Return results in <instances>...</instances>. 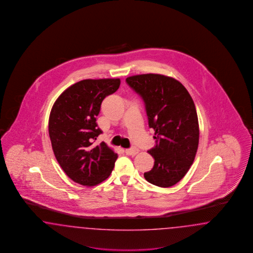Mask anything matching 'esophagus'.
I'll return each instance as SVG.
<instances>
[{
    "label": "esophagus",
    "instance_id": "34e87169",
    "mask_svg": "<svg viewBox=\"0 0 253 253\" xmlns=\"http://www.w3.org/2000/svg\"><path fill=\"white\" fill-rule=\"evenodd\" d=\"M138 150L137 149H135V148H131V149H126L125 150V152H126V154H128V155H136L137 153H138Z\"/></svg>",
    "mask_w": 253,
    "mask_h": 253
}]
</instances>
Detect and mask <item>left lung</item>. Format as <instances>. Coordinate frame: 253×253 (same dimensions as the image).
Masks as SVG:
<instances>
[{"instance_id":"left-lung-1","label":"left lung","mask_w":253,"mask_h":253,"mask_svg":"<svg viewBox=\"0 0 253 253\" xmlns=\"http://www.w3.org/2000/svg\"><path fill=\"white\" fill-rule=\"evenodd\" d=\"M126 83L145 103L149 127L155 131V146L149 151L154 166L144 177L160 187L180 182L194 162L200 138L195 103L186 88L161 74L128 77Z\"/></svg>"}]
</instances>
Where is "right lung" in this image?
<instances>
[{"label": "right lung", "mask_w": 253, "mask_h": 253, "mask_svg": "<svg viewBox=\"0 0 253 253\" xmlns=\"http://www.w3.org/2000/svg\"><path fill=\"white\" fill-rule=\"evenodd\" d=\"M120 79H86L72 84L53 103L49 119L52 151L73 182L92 186L106 180L118 154L104 142H93L102 131L96 118L103 99L115 93Z\"/></svg>", "instance_id": "obj_1"}]
</instances>
